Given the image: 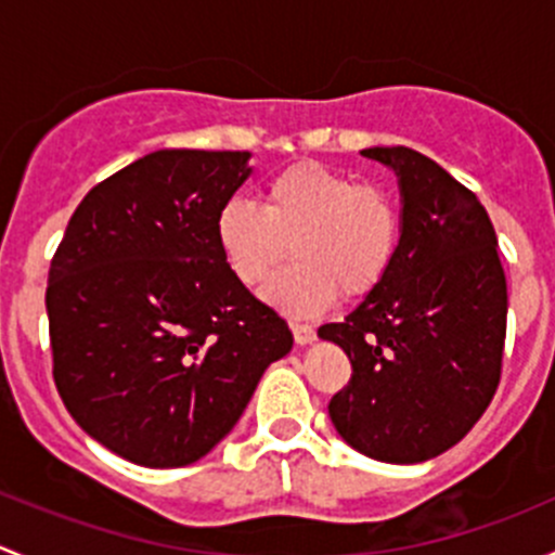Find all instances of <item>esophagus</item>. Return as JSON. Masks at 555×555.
Instances as JSON below:
<instances>
[{"label":"esophagus","instance_id":"1","mask_svg":"<svg viewBox=\"0 0 555 555\" xmlns=\"http://www.w3.org/2000/svg\"><path fill=\"white\" fill-rule=\"evenodd\" d=\"M289 327H293L295 344H300V346H309V344H313V340H317V330H313L311 324L289 322Z\"/></svg>","mask_w":555,"mask_h":555}]
</instances>
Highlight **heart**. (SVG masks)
<instances>
[{
	"instance_id": "obj_1",
	"label": "heart",
	"mask_w": 555,
	"mask_h": 555,
	"mask_svg": "<svg viewBox=\"0 0 555 555\" xmlns=\"http://www.w3.org/2000/svg\"><path fill=\"white\" fill-rule=\"evenodd\" d=\"M222 260L244 287H262L279 271L293 244L289 266L266 298L276 309L311 317L344 298L378 289L400 244V211L378 184L313 160L273 173L262 204L228 201L215 220Z\"/></svg>"
}]
</instances>
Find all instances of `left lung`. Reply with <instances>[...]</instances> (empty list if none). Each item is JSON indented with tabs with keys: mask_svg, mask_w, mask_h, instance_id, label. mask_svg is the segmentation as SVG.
Segmentation results:
<instances>
[{
	"mask_svg": "<svg viewBox=\"0 0 555 555\" xmlns=\"http://www.w3.org/2000/svg\"><path fill=\"white\" fill-rule=\"evenodd\" d=\"M400 177L402 231L378 289L322 324L351 362L327 411L365 456L416 464L456 446L502 376L507 282L478 195L411 147H371Z\"/></svg>",
	"mask_w": 555,
	"mask_h": 555,
	"instance_id": "left-lung-1",
	"label": "left lung"
}]
</instances>
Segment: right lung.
Segmentation results:
<instances>
[{"label":"right lung","mask_w":555,"mask_h":555,"mask_svg":"<svg viewBox=\"0 0 555 555\" xmlns=\"http://www.w3.org/2000/svg\"><path fill=\"white\" fill-rule=\"evenodd\" d=\"M249 153L158 150L99 182L50 260L53 382L93 440L142 467H184L242 418L287 322L231 273L217 211Z\"/></svg>","instance_id":"right-lung-1"}]
</instances>
